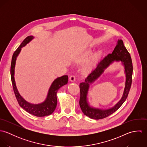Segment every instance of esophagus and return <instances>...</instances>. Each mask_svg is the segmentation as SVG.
Instances as JSON below:
<instances>
[{
	"instance_id": "esophagus-1",
	"label": "esophagus",
	"mask_w": 147,
	"mask_h": 147,
	"mask_svg": "<svg viewBox=\"0 0 147 147\" xmlns=\"http://www.w3.org/2000/svg\"><path fill=\"white\" fill-rule=\"evenodd\" d=\"M69 80H70L71 82H75V81L76 80V78H75V76L74 75H71V76L69 77Z\"/></svg>"
}]
</instances>
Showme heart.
<instances>
[{
    "label": "heart",
    "mask_w": 147,
    "mask_h": 147,
    "mask_svg": "<svg viewBox=\"0 0 147 147\" xmlns=\"http://www.w3.org/2000/svg\"><path fill=\"white\" fill-rule=\"evenodd\" d=\"M92 50H86L85 52H84L83 54L81 55V56L79 57V60L82 62H84L86 61L92 55ZM101 54V53L100 51H98L97 52L95 53L92 57V59L90 60V61L86 65H85L84 68V71L85 72H89V71H90L93 66V65L94 64V63L96 62V61L98 60V59L99 58V57H100Z\"/></svg>",
    "instance_id": "1"
}]
</instances>
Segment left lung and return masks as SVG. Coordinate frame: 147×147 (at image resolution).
<instances>
[{"instance_id":"obj_1","label":"left lung","mask_w":147,"mask_h":147,"mask_svg":"<svg viewBox=\"0 0 147 147\" xmlns=\"http://www.w3.org/2000/svg\"><path fill=\"white\" fill-rule=\"evenodd\" d=\"M114 60H121L125 66L126 83L123 96L120 101L114 107L106 110H101L90 107L87 102V94L89 84L94 82L103 72L105 69ZM133 66L129 53L124 46L122 40H119L111 54L107 56L98 63L96 68L88 76L85 82L79 85L80 97L79 105L84 115L94 119H101L107 117L116 111L126 101L132 83Z\"/></svg>"}]
</instances>
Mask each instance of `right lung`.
<instances>
[{"label":"right lung","mask_w":147,"mask_h":147,"mask_svg":"<svg viewBox=\"0 0 147 147\" xmlns=\"http://www.w3.org/2000/svg\"><path fill=\"white\" fill-rule=\"evenodd\" d=\"M33 38L34 37L32 36L27 37L21 43V45L16 49V50L14 52L12 58L11 64V78L13 89L19 105L29 114L36 117H41L50 115L54 112L57 105V92L61 87L67 84L68 77L67 75H64L62 77L56 79L53 82L49 90L46 99L41 104H32L29 103L21 97V95L19 94L17 89L14 78L16 60L18 55L21 51V47L25 46L28 43H29L32 39H33Z\"/></svg>","instance_id":"add662e5"}]
</instances>
